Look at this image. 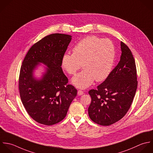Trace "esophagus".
<instances>
[{
	"label": "esophagus",
	"instance_id": "esophagus-1",
	"mask_svg": "<svg viewBox=\"0 0 153 153\" xmlns=\"http://www.w3.org/2000/svg\"><path fill=\"white\" fill-rule=\"evenodd\" d=\"M84 94V92L83 91H82V90H79L78 91V92H77V94H78V95H83Z\"/></svg>",
	"mask_w": 153,
	"mask_h": 153
}]
</instances>
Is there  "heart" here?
<instances>
[{"label":"heart","instance_id":"1","mask_svg":"<svg viewBox=\"0 0 153 153\" xmlns=\"http://www.w3.org/2000/svg\"><path fill=\"white\" fill-rule=\"evenodd\" d=\"M115 59V48L107 39L88 36L73 48V53H65L62 65L67 72L74 75L82 67L83 70L72 79V83L79 88L89 86L95 80L100 82L110 74Z\"/></svg>","mask_w":153,"mask_h":153}]
</instances>
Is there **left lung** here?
<instances>
[{
  "mask_svg": "<svg viewBox=\"0 0 153 153\" xmlns=\"http://www.w3.org/2000/svg\"><path fill=\"white\" fill-rule=\"evenodd\" d=\"M122 55L116 67L97 89L89 94L90 119L102 126H110L122 119L128 111L137 86L135 61L128 46L121 42Z\"/></svg>",
  "mask_w": 153,
  "mask_h": 153,
  "instance_id": "obj_1",
  "label": "left lung"
}]
</instances>
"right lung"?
<instances>
[{
  "label": "right lung",
  "mask_w": 153,
  "mask_h": 153,
  "mask_svg": "<svg viewBox=\"0 0 153 153\" xmlns=\"http://www.w3.org/2000/svg\"><path fill=\"white\" fill-rule=\"evenodd\" d=\"M71 36L55 33L34 44L26 54L19 76V91L27 112L36 122L51 126L66 116L77 96V89L68 85L64 74L62 59ZM41 62L48 67L40 80L33 76V70Z\"/></svg>",
  "instance_id": "right-lung-1"
}]
</instances>
